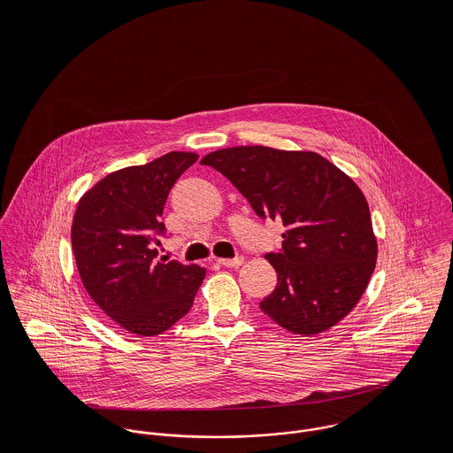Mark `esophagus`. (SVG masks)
I'll return each instance as SVG.
<instances>
[{"instance_id":"esophagus-1","label":"esophagus","mask_w":453,"mask_h":453,"mask_svg":"<svg viewBox=\"0 0 453 453\" xmlns=\"http://www.w3.org/2000/svg\"><path fill=\"white\" fill-rule=\"evenodd\" d=\"M218 263L219 265H223V266H241L242 263H244V258L242 257H237V258H219L218 259Z\"/></svg>"}]
</instances>
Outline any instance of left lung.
Listing matches in <instances>:
<instances>
[{"instance_id": "left-lung-1", "label": "left lung", "mask_w": 453, "mask_h": 453, "mask_svg": "<svg viewBox=\"0 0 453 453\" xmlns=\"http://www.w3.org/2000/svg\"><path fill=\"white\" fill-rule=\"evenodd\" d=\"M259 218L284 225L280 253L266 259L275 289L263 314L296 334L340 323L361 300L377 263L370 207L359 187L314 151L235 146L205 155Z\"/></svg>"}]
</instances>
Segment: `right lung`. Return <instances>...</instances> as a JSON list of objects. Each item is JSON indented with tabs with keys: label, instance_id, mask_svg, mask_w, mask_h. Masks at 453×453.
Listing matches in <instances>:
<instances>
[{
	"label": "right lung",
	"instance_id": "obj_1",
	"mask_svg": "<svg viewBox=\"0 0 453 453\" xmlns=\"http://www.w3.org/2000/svg\"><path fill=\"white\" fill-rule=\"evenodd\" d=\"M198 155L171 151L108 174L83 195L71 225L80 279L96 305L137 336H155L194 305L205 268L155 261L167 195Z\"/></svg>",
	"mask_w": 453,
	"mask_h": 453
}]
</instances>
